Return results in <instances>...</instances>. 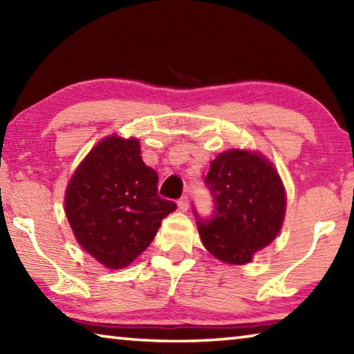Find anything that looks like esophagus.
I'll return each mask as SVG.
<instances>
[{"label":"esophagus","instance_id":"esophagus-1","mask_svg":"<svg viewBox=\"0 0 354 354\" xmlns=\"http://www.w3.org/2000/svg\"><path fill=\"white\" fill-rule=\"evenodd\" d=\"M178 207H179V211H183V212L187 211V209H189L187 196H181V198L178 200Z\"/></svg>","mask_w":354,"mask_h":354}]
</instances>
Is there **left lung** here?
<instances>
[{
    "instance_id": "1",
    "label": "left lung",
    "mask_w": 354,
    "mask_h": 354,
    "mask_svg": "<svg viewBox=\"0 0 354 354\" xmlns=\"http://www.w3.org/2000/svg\"><path fill=\"white\" fill-rule=\"evenodd\" d=\"M206 184L217 212L198 223L203 245L223 263H250L284 223L287 196L277 167L261 151L230 148L211 162Z\"/></svg>"
}]
</instances>
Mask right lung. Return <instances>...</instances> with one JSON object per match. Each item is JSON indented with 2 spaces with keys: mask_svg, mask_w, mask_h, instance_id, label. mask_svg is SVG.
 <instances>
[{
  "mask_svg": "<svg viewBox=\"0 0 354 354\" xmlns=\"http://www.w3.org/2000/svg\"><path fill=\"white\" fill-rule=\"evenodd\" d=\"M140 153L137 137L106 136L65 189L64 211L77 245L109 270L133 263L176 209L158 195V173Z\"/></svg>",
  "mask_w": 354,
  "mask_h": 354,
  "instance_id": "1",
  "label": "right lung"
}]
</instances>
